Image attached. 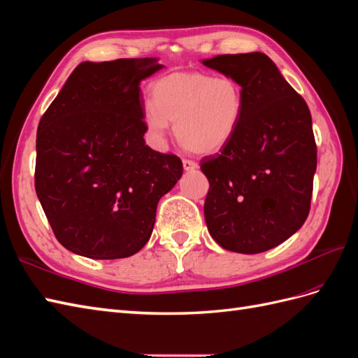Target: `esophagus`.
Segmentation results:
<instances>
[{
	"label": "esophagus",
	"mask_w": 358,
	"mask_h": 358,
	"mask_svg": "<svg viewBox=\"0 0 358 358\" xmlns=\"http://www.w3.org/2000/svg\"><path fill=\"white\" fill-rule=\"evenodd\" d=\"M182 164H184V170H187V171H193L199 167L197 162L191 161V159H184V161H182Z\"/></svg>",
	"instance_id": "obj_1"
}]
</instances>
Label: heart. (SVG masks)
Returning a JSON list of instances; mask_svg holds the SVG:
<instances>
[{
    "label": "heart",
    "mask_w": 358,
    "mask_h": 358,
    "mask_svg": "<svg viewBox=\"0 0 358 358\" xmlns=\"http://www.w3.org/2000/svg\"><path fill=\"white\" fill-rule=\"evenodd\" d=\"M245 90L232 77L206 73H173L152 85V101L143 121L155 143H162L170 121L187 150L214 153L228 144L245 113Z\"/></svg>",
    "instance_id": "obj_1"
}]
</instances>
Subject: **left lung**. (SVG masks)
Returning a JSON list of instances; mask_svg holds the SVG:
<instances>
[{
  "instance_id": "8db88e82",
  "label": "left lung",
  "mask_w": 358,
  "mask_h": 358,
  "mask_svg": "<svg viewBox=\"0 0 358 358\" xmlns=\"http://www.w3.org/2000/svg\"><path fill=\"white\" fill-rule=\"evenodd\" d=\"M202 64L245 90L241 124L220 153L205 156V220L219 245L259 254L281 245L310 213L317 147L307 103L264 53L220 55Z\"/></svg>"
}]
</instances>
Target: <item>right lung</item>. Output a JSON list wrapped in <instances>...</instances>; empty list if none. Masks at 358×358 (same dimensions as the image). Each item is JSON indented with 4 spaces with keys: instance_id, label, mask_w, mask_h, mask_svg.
Masks as SVG:
<instances>
[{
    "instance_id": "add662e5",
    "label": "right lung",
    "mask_w": 358,
    "mask_h": 358,
    "mask_svg": "<svg viewBox=\"0 0 358 358\" xmlns=\"http://www.w3.org/2000/svg\"><path fill=\"white\" fill-rule=\"evenodd\" d=\"M158 59L82 62L43 113L34 188L57 241L92 259L126 258L149 241L159 199L182 161L145 145L139 83Z\"/></svg>"
}]
</instances>
